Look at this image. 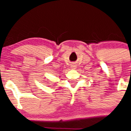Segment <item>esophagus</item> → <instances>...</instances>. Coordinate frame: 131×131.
<instances>
[{
	"mask_svg": "<svg viewBox=\"0 0 131 131\" xmlns=\"http://www.w3.org/2000/svg\"><path fill=\"white\" fill-rule=\"evenodd\" d=\"M77 66H75V65H72V66H71V68H72V69H75L76 68H77Z\"/></svg>",
	"mask_w": 131,
	"mask_h": 131,
	"instance_id": "obj_1",
	"label": "esophagus"
}]
</instances>
